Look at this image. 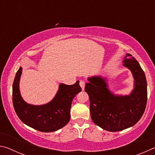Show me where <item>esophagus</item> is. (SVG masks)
I'll return each mask as SVG.
<instances>
[{"label":"esophagus","mask_w":155,"mask_h":155,"mask_svg":"<svg viewBox=\"0 0 155 155\" xmlns=\"http://www.w3.org/2000/svg\"><path fill=\"white\" fill-rule=\"evenodd\" d=\"M79 84H80V86L81 87V88H82V90H84V88H85V81H84L83 80H81L79 82Z\"/></svg>","instance_id":"1"}]
</instances>
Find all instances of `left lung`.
I'll return each instance as SVG.
<instances>
[{"label": "left lung", "mask_w": 155, "mask_h": 155, "mask_svg": "<svg viewBox=\"0 0 155 155\" xmlns=\"http://www.w3.org/2000/svg\"><path fill=\"white\" fill-rule=\"evenodd\" d=\"M123 65L129 69L134 78V89L129 95H114L109 91L104 78H88L85 91L90 101L92 121L103 129L116 132L133 127L145 111L147 82L140 64L130 54H127Z\"/></svg>", "instance_id": "left-lung-1"}]
</instances>
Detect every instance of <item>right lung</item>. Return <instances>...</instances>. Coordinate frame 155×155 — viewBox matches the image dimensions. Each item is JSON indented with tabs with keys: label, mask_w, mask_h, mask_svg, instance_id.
Segmentation results:
<instances>
[{
	"label": "right lung",
	"mask_w": 155,
	"mask_h": 155,
	"mask_svg": "<svg viewBox=\"0 0 155 155\" xmlns=\"http://www.w3.org/2000/svg\"><path fill=\"white\" fill-rule=\"evenodd\" d=\"M22 68L20 67L13 83V104L18 117L28 127L41 132H53L68 124L73 98L81 91L79 82L71 85L60 84L59 90L50 103L33 105L26 103L20 95L19 82Z\"/></svg>",
	"instance_id": "1"
}]
</instances>
